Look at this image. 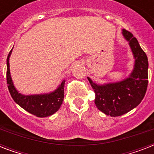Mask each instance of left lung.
Segmentation results:
<instances>
[{
  "instance_id": "obj_1",
  "label": "left lung",
  "mask_w": 154,
  "mask_h": 154,
  "mask_svg": "<svg viewBox=\"0 0 154 154\" xmlns=\"http://www.w3.org/2000/svg\"><path fill=\"white\" fill-rule=\"evenodd\" d=\"M122 35L129 42L134 57V69L122 81L99 85L88 77L95 92V105L100 111L111 117H118L129 112L141 103L148 85V58L136 37L122 29Z\"/></svg>"
}]
</instances>
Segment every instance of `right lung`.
I'll list each match as a JSON object with an SVG mask.
<instances>
[{"label":"right lung","mask_w":154,"mask_h":154,"mask_svg":"<svg viewBox=\"0 0 154 154\" xmlns=\"http://www.w3.org/2000/svg\"><path fill=\"white\" fill-rule=\"evenodd\" d=\"M12 50L9 52L7 57L6 77H7L8 90L14 101L27 112L38 117H49L55 113L60 109L64 100L65 80H63L62 82L54 91L49 94H33V95H24L20 94L14 86L13 80L11 77L10 69H9V57L12 53Z\"/></svg>","instance_id":"add662e5"}]
</instances>
